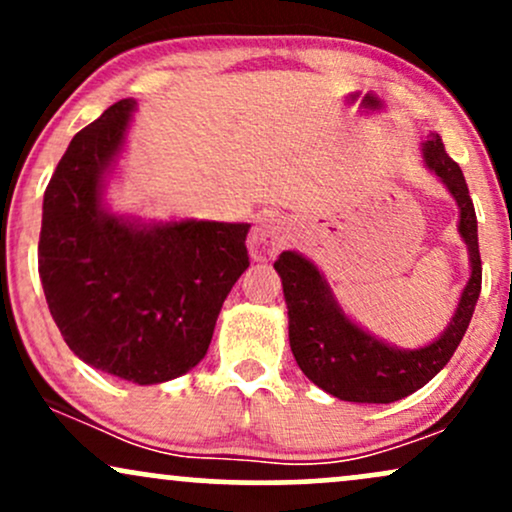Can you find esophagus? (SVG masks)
<instances>
[{"label":"esophagus","mask_w":512,"mask_h":512,"mask_svg":"<svg viewBox=\"0 0 512 512\" xmlns=\"http://www.w3.org/2000/svg\"><path fill=\"white\" fill-rule=\"evenodd\" d=\"M291 240V226L281 216H264L262 221H257V226L252 228L248 238V248L252 260H272L274 255H279L286 248V243Z\"/></svg>","instance_id":"34e87169"}]
</instances>
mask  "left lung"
I'll return each instance as SVG.
<instances>
[{"mask_svg":"<svg viewBox=\"0 0 512 512\" xmlns=\"http://www.w3.org/2000/svg\"><path fill=\"white\" fill-rule=\"evenodd\" d=\"M424 163L448 187L460 209L457 231L469 252V281L455 315L438 339L419 349H399L358 327L337 303L325 274L301 252H281L274 269L281 276L289 308V344L305 378L344 402L390 404L436 378L460 346L481 291L477 214L460 166L445 154L443 139L428 134Z\"/></svg>","mask_w":512,"mask_h":512,"instance_id":"obj_1","label":"left lung"}]
</instances>
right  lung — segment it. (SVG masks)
Here are the masks:
<instances>
[{
  "label": "right lung",
  "instance_id": "obj_1",
  "mask_svg": "<svg viewBox=\"0 0 512 512\" xmlns=\"http://www.w3.org/2000/svg\"><path fill=\"white\" fill-rule=\"evenodd\" d=\"M134 98L81 129L43 199L38 272L50 315L81 361L137 385L202 361L216 317L250 267V223L142 221L105 204Z\"/></svg>",
  "mask_w": 512,
  "mask_h": 512
}]
</instances>
